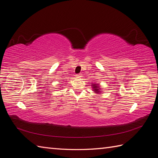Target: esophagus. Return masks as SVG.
Segmentation results:
<instances>
[{
	"instance_id": "1",
	"label": "esophagus",
	"mask_w": 158,
	"mask_h": 158,
	"mask_svg": "<svg viewBox=\"0 0 158 158\" xmlns=\"http://www.w3.org/2000/svg\"><path fill=\"white\" fill-rule=\"evenodd\" d=\"M76 77L77 78H81L82 77V74H77V75H76Z\"/></svg>"
}]
</instances>
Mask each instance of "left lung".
Listing matches in <instances>:
<instances>
[{
	"instance_id": "obj_1",
	"label": "left lung",
	"mask_w": 158,
	"mask_h": 158,
	"mask_svg": "<svg viewBox=\"0 0 158 158\" xmlns=\"http://www.w3.org/2000/svg\"><path fill=\"white\" fill-rule=\"evenodd\" d=\"M92 86L93 89L94 90V92H95V93L99 94L100 92V88L98 83H96V84H92Z\"/></svg>"
}]
</instances>
